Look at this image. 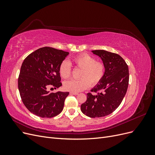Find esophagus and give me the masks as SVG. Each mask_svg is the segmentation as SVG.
<instances>
[{
    "instance_id": "1",
    "label": "esophagus",
    "mask_w": 155,
    "mask_h": 155,
    "mask_svg": "<svg viewBox=\"0 0 155 155\" xmlns=\"http://www.w3.org/2000/svg\"><path fill=\"white\" fill-rule=\"evenodd\" d=\"M70 94H72V95H78V92H70Z\"/></svg>"
}]
</instances>
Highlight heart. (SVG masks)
I'll list each match as a JSON object with an SVG mask.
<instances>
[{"instance_id": "b5f03b06", "label": "heart", "mask_w": 155, "mask_h": 155, "mask_svg": "<svg viewBox=\"0 0 155 155\" xmlns=\"http://www.w3.org/2000/svg\"><path fill=\"white\" fill-rule=\"evenodd\" d=\"M73 61L76 67L82 69L79 74L80 79H71L65 81L63 87L65 90L72 92H79L85 90L90 85L95 86L99 83L105 74V65L101 62L88 54H82L75 58ZM59 72L61 77L68 79L71 75V64L67 60H64L59 65Z\"/></svg>"}]
</instances>
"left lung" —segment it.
<instances>
[{
	"label": "left lung",
	"mask_w": 155,
	"mask_h": 155,
	"mask_svg": "<svg viewBox=\"0 0 155 155\" xmlns=\"http://www.w3.org/2000/svg\"><path fill=\"white\" fill-rule=\"evenodd\" d=\"M92 52L101 58L105 70L101 81L91 91L101 92L97 95L88 93L81 110L91 118H100L113 112L122 101L129 85V68L124 59L118 54L104 50Z\"/></svg>",
	"instance_id": "obj_1"
}]
</instances>
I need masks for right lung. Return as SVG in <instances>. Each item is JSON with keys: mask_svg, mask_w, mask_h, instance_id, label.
Listing matches in <instances>:
<instances>
[{"mask_svg": "<svg viewBox=\"0 0 155 155\" xmlns=\"http://www.w3.org/2000/svg\"><path fill=\"white\" fill-rule=\"evenodd\" d=\"M69 54L67 51L43 47L27 56L18 79V88L23 104L31 113L41 118H52L63 109L68 92L47 91L62 85L59 65Z\"/></svg>", "mask_w": 155, "mask_h": 155, "instance_id": "right-lung-1", "label": "right lung"}]
</instances>
